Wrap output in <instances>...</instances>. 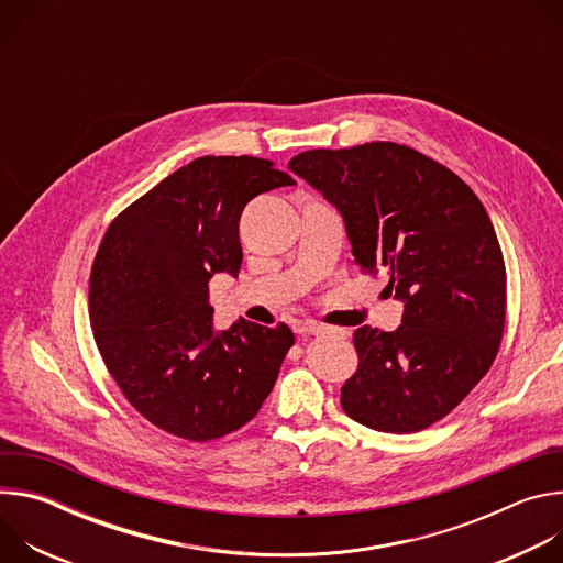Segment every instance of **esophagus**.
<instances>
[{
	"label": "esophagus",
	"mask_w": 563,
	"mask_h": 563,
	"mask_svg": "<svg viewBox=\"0 0 563 563\" xmlns=\"http://www.w3.org/2000/svg\"><path fill=\"white\" fill-rule=\"evenodd\" d=\"M298 334H311V336H325V334H341V330H332L325 325H316V323H302L296 328Z\"/></svg>",
	"instance_id": "34e87169"
}]
</instances>
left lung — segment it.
<instances>
[{"label": "left lung", "mask_w": 563, "mask_h": 563, "mask_svg": "<svg viewBox=\"0 0 563 563\" xmlns=\"http://www.w3.org/2000/svg\"><path fill=\"white\" fill-rule=\"evenodd\" d=\"M289 169L336 207L354 263L387 272L394 332H354L345 415L408 434L450 415L490 369L506 323V265L490 216L450 169L396 142L313 148Z\"/></svg>", "instance_id": "obj_1"}]
</instances>
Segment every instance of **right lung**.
Returning <instances> with one entry per match:
<instances>
[{
    "mask_svg": "<svg viewBox=\"0 0 563 563\" xmlns=\"http://www.w3.org/2000/svg\"><path fill=\"white\" fill-rule=\"evenodd\" d=\"M289 185L269 159L205 155L109 224L89 280L91 328L122 394L159 430L220 439L269 396L294 332L245 318L216 330L209 280L240 272L245 205Z\"/></svg>",
    "mask_w": 563,
    "mask_h": 563,
    "instance_id": "1",
    "label": "right lung"
}]
</instances>
